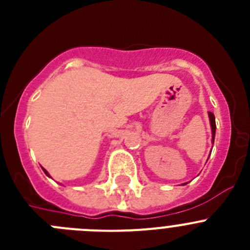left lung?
I'll return each instance as SVG.
<instances>
[{
	"instance_id": "left-lung-1",
	"label": "left lung",
	"mask_w": 250,
	"mask_h": 250,
	"mask_svg": "<svg viewBox=\"0 0 250 250\" xmlns=\"http://www.w3.org/2000/svg\"><path fill=\"white\" fill-rule=\"evenodd\" d=\"M209 120H210V126H211V143L214 144V138H215L216 125H215V118H214V114H213V112H210V111H209Z\"/></svg>"
}]
</instances>
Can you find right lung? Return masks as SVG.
<instances>
[{"instance_id":"right-lung-1","label":"right lung","mask_w":250,"mask_h":250,"mask_svg":"<svg viewBox=\"0 0 250 250\" xmlns=\"http://www.w3.org/2000/svg\"><path fill=\"white\" fill-rule=\"evenodd\" d=\"M42 170H43V171H45V174H46V175H47V176H50V175H48V173H47V171H46V170L43 169V167H42Z\"/></svg>"}]
</instances>
